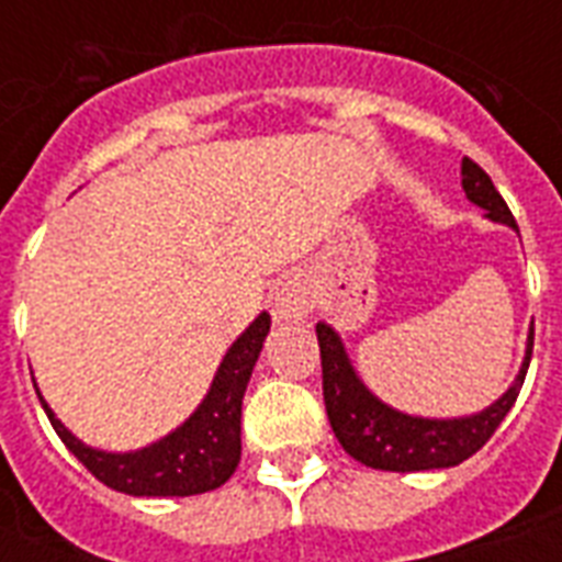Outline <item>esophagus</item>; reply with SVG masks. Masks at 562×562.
I'll list each match as a JSON object with an SVG mask.
<instances>
[{"mask_svg": "<svg viewBox=\"0 0 562 562\" xmlns=\"http://www.w3.org/2000/svg\"><path fill=\"white\" fill-rule=\"evenodd\" d=\"M312 289L303 277H289L271 294V308L277 321H300L312 312Z\"/></svg>", "mask_w": 562, "mask_h": 562, "instance_id": "34e87169", "label": "esophagus"}]
</instances>
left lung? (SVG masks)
Returning a JSON list of instances; mask_svg holds the SVG:
<instances>
[{"instance_id":"obj_1","label":"left lung","mask_w":562,"mask_h":562,"mask_svg":"<svg viewBox=\"0 0 562 562\" xmlns=\"http://www.w3.org/2000/svg\"><path fill=\"white\" fill-rule=\"evenodd\" d=\"M461 187L475 206L484 210L490 221L507 224L519 233L514 215L507 210L505 198L496 192L493 180L479 162L463 157ZM317 344H321V364H324V402L338 443L344 452L373 470L387 472H423L458 467L487 443L493 431L502 426L507 411L514 408L519 387L525 382L533 352V324L528 329L522 368L514 384L479 414L470 417H414L405 411L391 408L361 382L350 356L344 350L341 335L329 324H317Z\"/></svg>"}]
</instances>
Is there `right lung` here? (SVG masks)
Masks as SVG:
<instances>
[{
    "label": "right lung",
    "instance_id": "right-lung-1",
    "mask_svg": "<svg viewBox=\"0 0 562 562\" xmlns=\"http://www.w3.org/2000/svg\"><path fill=\"white\" fill-rule=\"evenodd\" d=\"M268 333L271 315L262 312L221 359L210 391L187 423L134 452L87 446L55 417L37 384L34 391L57 437L101 484L127 496H198L221 487L236 472L241 458V400Z\"/></svg>",
    "mask_w": 562,
    "mask_h": 562
}]
</instances>
